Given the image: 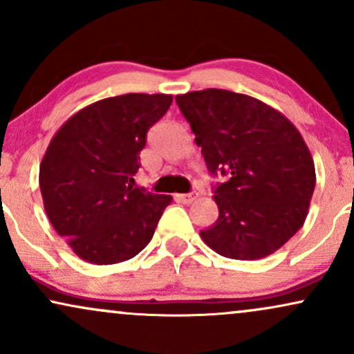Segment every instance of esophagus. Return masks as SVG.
Wrapping results in <instances>:
<instances>
[{"label":"esophagus","instance_id":"obj_1","mask_svg":"<svg viewBox=\"0 0 354 354\" xmlns=\"http://www.w3.org/2000/svg\"><path fill=\"white\" fill-rule=\"evenodd\" d=\"M198 193L196 191H191V193H185V194H176V201L185 203V205H191L193 201H196Z\"/></svg>","mask_w":354,"mask_h":354}]
</instances>
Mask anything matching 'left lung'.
<instances>
[{
	"label": "left lung",
	"instance_id": "8db88e82",
	"mask_svg": "<svg viewBox=\"0 0 354 354\" xmlns=\"http://www.w3.org/2000/svg\"><path fill=\"white\" fill-rule=\"evenodd\" d=\"M176 103L201 146L219 216L203 241L231 259L273 254L303 226L316 185L301 133L278 109L228 89L178 95Z\"/></svg>",
	"mask_w": 354,
	"mask_h": 354
}]
</instances>
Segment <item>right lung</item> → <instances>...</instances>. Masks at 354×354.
Returning a JSON list of instances; mask_svg holds the SVG:
<instances>
[{
	"mask_svg": "<svg viewBox=\"0 0 354 354\" xmlns=\"http://www.w3.org/2000/svg\"><path fill=\"white\" fill-rule=\"evenodd\" d=\"M171 95L104 98L80 109L56 131L39 165V188L53 228L73 253L115 265L151 241L169 194L133 188L146 133Z\"/></svg>",
	"mask_w": 354,
	"mask_h": 354,
	"instance_id": "add662e5",
	"label": "right lung"
}]
</instances>
